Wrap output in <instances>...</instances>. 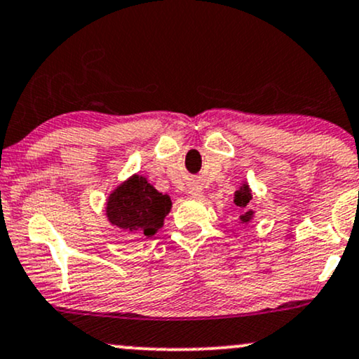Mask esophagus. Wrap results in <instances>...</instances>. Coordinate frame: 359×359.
<instances>
[{"label": "esophagus", "instance_id": "obj_1", "mask_svg": "<svg viewBox=\"0 0 359 359\" xmlns=\"http://www.w3.org/2000/svg\"><path fill=\"white\" fill-rule=\"evenodd\" d=\"M190 195H192V197H195V195H198V190H190Z\"/></svg>", "mask_w": 359, "mask_h": 359}]
</instances>
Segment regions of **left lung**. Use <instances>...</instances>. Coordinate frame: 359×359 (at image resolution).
<instances>
[{
	"label": "left lung",
	"mask_w": 359,
	"mask_h": 359,
	"mask_svg": "<svg viewBox=\"0 0 359 359\" xmlns=\"http://www.w3.org/2000/svg\"><path fill=\"white\" fill-rule=\"evenodd\" d=\"M250 201H252V194H250V189H248V185H243L242 189L235 192V201L233 202H235V205H237V207L247 208V205L250 203ZM252 217H253V212L248 210V212H245L243 215H240V220L247 224V222L250 220Z\"/></svg>",
	"instance_id": "obj_1"
}]
</instances>
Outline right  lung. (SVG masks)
Here are the masks:
<instances>
[{
    "instance_id": "1",
    "label": "right lung",
    "mask_w": 359,
    "mask_h": 359,
    "mask_svg": "<svg viewBox=\"0 0 359 359\" xmlns=\"http://www.w3.org/2000/svg\"><path fill=\"white\" fill-rule=\"evenodd\" d=\"M170 207L169 195L157 192L146 177L133 175L111 194L106 212L112 225L129 233L152 237L164 225Z\"/></svg>"
}]
</instances>
